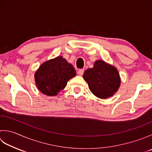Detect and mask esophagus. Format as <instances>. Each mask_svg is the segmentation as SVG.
I'll use <instances>...</instances> for the list:
<instances>
[{"instance_id":"34e87169","label":"esophagus","mask_w":152,"mask_h":152,"mask_svg":"<svg viewBox=\"0 0 152 152\" xmlns=\"http://www.w3.org/2000/svg\"><path fill=\"white\" fill-rule=\"evenodd\" d=\"M84 70H82V69H80V70L78 71V75H80V76H82V75H83V74H84Z\"/></svg>"}]
</instances>
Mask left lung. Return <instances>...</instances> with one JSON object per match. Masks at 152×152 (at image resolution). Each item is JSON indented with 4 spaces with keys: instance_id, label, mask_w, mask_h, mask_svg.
<instances>
[{
    "instance_id": "obj_1",
    "label": "left lung",
    "mask_w": 152,
    "mask_h": 152,
    "mask_svg": "<svg viewBox=\"0 0 152 152\" xmlns=\"http://www.w3.org/2000/svg\"><path fill=\"white\" fill-rule=\"evenodd\" d=\"M83 78L88 84L91 93L101 99L113 96L121 85L117 68L102 60L96 61L93 68L86 70Z\"/></svg>"
}]
</instances>
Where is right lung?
<instances>
[{"instance_id":"obj_1","label":"right lung","mask_w":152,"mask_h":152,"mask_svg":"<svg viewBox=\"0 0 152 152\" xmlns=\"http://www.w3.org/2000/svg\"><path fill=\"white\" fill-rule=\"evenodd\" d=\"M76 75L73 66L58 56L41 65L35 73L37 89L49 96H55L66 87L67 82Z\"/></svg>"}]
</instances>
